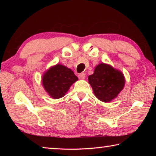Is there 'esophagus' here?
Listing matches in <instances>:
<instances>
[{"instance_id": "1", "label": "esophagus", "mask_w": 156, "mask_h": 156, "mask_svg": "<svg viewBox=\"0 0 156 156\" xmlns=\"http://www.w3.org/2000/svg\"><path fill=\"white\" fill-rule=\"evenodd\" d=\"M78 78L79 79H82V80H83V79L85 78V73H79V74L78 75Z\"/></svg>"}]
</instances>
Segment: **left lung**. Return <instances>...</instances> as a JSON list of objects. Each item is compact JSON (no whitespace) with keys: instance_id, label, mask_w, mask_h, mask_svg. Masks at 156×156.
Returning <instances> with one entry per match:
<instances>
[{"instance_id":"8db88e82","label":"left lung","mask_w":156,"mask_h":156,"mask_svg":"<svg viewBox=\"0 0 156 156\" xmlns=\"http://www.w3.org/2000/svg\"><path fill=\"white\" fill-rule=\"evenodd\" d=\"M88 80L95 96L105 102L117 97L125 83L122 72L104 63L97 66L93 74L88 76Z\"/></svg>"}]
</instances>
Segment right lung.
<instances>
[{
    "label": "right lung",
    "mask_w": 156,
    "mask_h": 156,
    "mask_svg": "<svg viewBox=\"0 0 156 156\" xmlns=\"http://www.w3.org/2000/svg\"><path fill=\"white\" fill-rule=\"evenodd\" d=\"M78 79L72 69L61 65H56L44 73L43 84L50 96L58 99L65 96L71 85Z\"/></svg>",
    "instance_id": "1"
}]
</instances>
